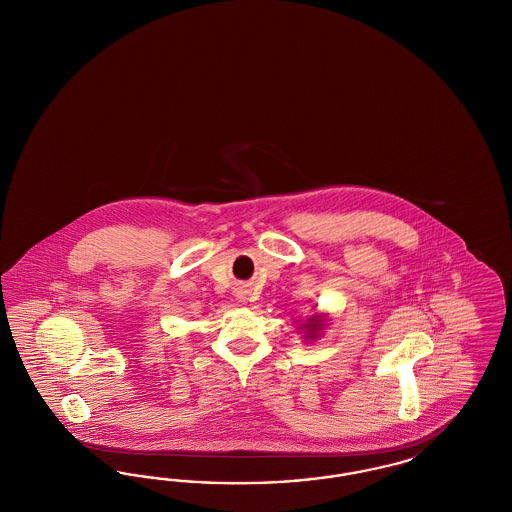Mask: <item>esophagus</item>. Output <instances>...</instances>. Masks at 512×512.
<instances>
[{"label":"esophagus","mask_w":512,"mask_h":512,"mask_svg":"<svg viewBox=\"0 0 512 512\" xmlns=\"http://www.w3.org/2000/svg\"><path fill=\"white\" fill-rule=\"evenodd\" d=\"M240 299H245V297H242V295H240Z\"/></svg>","instance_id":"34e87169"}]
</instances>
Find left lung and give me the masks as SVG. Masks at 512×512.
<instances>
[{"label":"left lung","mask_w":512,"mask_h":512,"mask_svg":"<svg viewBox=\"0 0 512 512\" xmlns=\"http://www.w3.org/2000/svg\"><path fill=\"white\" fill-rule=\"evenodd\" d=\"M326 326H328V313H315V315H311L307 320L297 322L295 330L299 334H303V340L315 341L320 338V334L324 332Z\"/></svg>","instance_id":"8db88e82"}]
</instances>
